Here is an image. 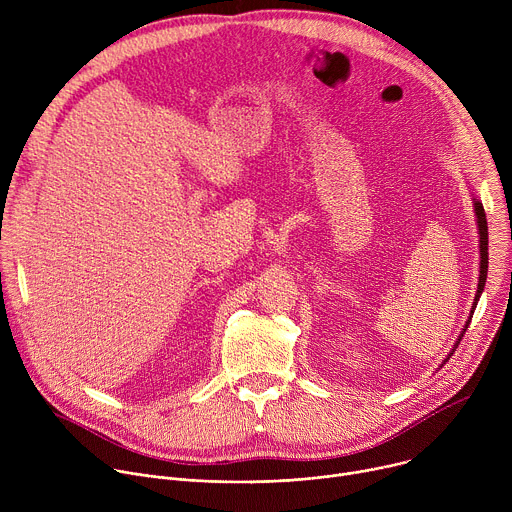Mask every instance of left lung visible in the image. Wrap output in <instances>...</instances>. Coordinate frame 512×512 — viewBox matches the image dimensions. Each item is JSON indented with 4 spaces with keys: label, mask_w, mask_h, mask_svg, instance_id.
I'll return each mask as SVG.
<instances>
[{
    "label": "left lung",
    "mask_w": 512,
    "mask_h": 512,
    "mask_svg": "<svg viewBox=\"0 0 512 512\" xmlns=\"http://www.w3.org/2000/svg\"><path fill=\"white\" fill-rule=\"evenodd\" d=\"M474 210H476V218H478V231H480V279H478V291H476V298H474V306H472V314L476 310V304L480 300V294L484 289L486 283V273H488V223H486V212L484 206L476 200L474 202ZM468 328V326H466ZM464 328V332H466ZM464 336V334H462ZM462 336L458 340H462ZM458 346V344H456ZM454 354V352H452Z\"/></svg>",
    "instance_id": "8db88e82"
}]
</instances>
